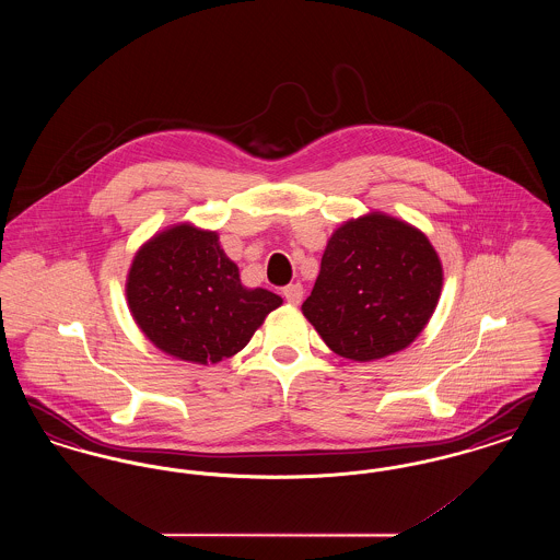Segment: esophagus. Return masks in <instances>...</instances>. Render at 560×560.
I'll return each instance as SVG.
<instances>
[{
	"label": "esophagus",
	"instance_id": "obj_1",
	"mask_svg": "<svg viewBox=\"0 0 560 560\" xmlns=\"http://www.w3.org/2000/svg\"><path fill=\"white\" fill-rule=\"evenodd\" d=\"M283 295H285V300L292 304V306H298L300 302H302V295H304V288L300 285V283H292V285H288V288H283Z\"/></svg>",
	"mask_w": 560,
	"mask_h": 560
}]
</instances>
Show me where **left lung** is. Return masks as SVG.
Segmentation results:
<instances>
[{"label":"left lung","instance_id":"obj_1","mask_svg":"<svg viewBox=\"0 0 560 560\" xmlns=\"http://www.w3.org/2000/svg\"><path fill=\"white\" fill-rule=\"evenodd\" d=\"M441 288L443 267L427 235L372 212L348 220L327 241L302 313L336 354L373 361L420 336Z\"/></svg>","mask_w":560,"mask_h":560}]
</instances>
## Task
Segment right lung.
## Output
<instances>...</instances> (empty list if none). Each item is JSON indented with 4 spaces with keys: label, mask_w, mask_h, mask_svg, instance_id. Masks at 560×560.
Wrapping results in <instances>:
<instances>
[{
    "label": "right lung",
    "mask_w": 560,
    "mask_h": 560,
    "mask_svg": "<svg viewBox=\"0 0 560 560\" xmlns=\"http://www.w3.org/2000/svg\"><path fill=\"white\" fill-rule=\"evenodd\" d=\"M126 295L155 347L199 365L237 354L283 304L277 293L247 290L218 235L192 224L170 226L136 252Z\"/></svg>",
    "instance_id": "obj_1"
}]
</instances>
